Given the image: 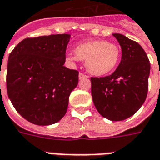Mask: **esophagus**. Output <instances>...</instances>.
<instances>
[{
	"label": "esophagus",
	"instance_id": "34e87169",
	"mask_svg": "<svg viewBox=\"0 0 160 160\" xmlns=\"http://www.w3.org/2000/svg\"><path fill=\"white\" fill-rule=\"evenodd\" d=\"M88 77L87 75H85V74H83V73H82V72H80L78 74V78L79 79H83V78H88Z\"/></svg>",
	"mask_w": 160,
	"mask_h": 160
}]
</instances>
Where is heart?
Masks as SVG:
<instances>
[{
    "label": "heart",
    "instance_id": "1",
    "mask_svg": "<svg viewBox=\"0 0 160 160\" xmlns=\"http://www.w3.org/2000/svg\"><path fill=\"white\" fill-rule=\"evenodd\" d=\"M76 56L70 60H85L88 72L94 76H104L115 70L119 63V48L107 41L96 40L79 44L75 48Z\"/></svg>",
    "mask_w": 160,
    "mask_h": 160
}]
</instances>
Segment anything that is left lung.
<instances>
[{"instance_id": "obj_1", "label": "left lung", "mask_w": 160, "mask_h": 160, "mask_svg": "<svg viewBox=\"0 0 160 160\" xmlns=\"http://www.w3.org/2000/svg\"><path fill=\"white\" fill-rule=\"evenodd\" d=\"M122 48V59L110 76L91 78L94 104L102 117L121 121L131 117L144 103L148 90L150 62L139 43L112 34Z\"/></svg>"}]
</instances>
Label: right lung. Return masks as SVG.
<instances>
[{
	"label": "right lung",
	"mask_w": 160,
	"mask_h": 160,
	"mask_svg": "<svg viewBox=\"0 0 160 160\" xmlns=\"http://www.w3.org/2000/svg\"><path fill=\"white\" fill-rule=\"evenodd\" d=\"M68 34L28 37L12 51L7 91L16 111L37 125H49L67 111L69 96L78 83V72L64 66Z\"/></svg>",
	"instance_id": "obj_1"
}]
</instances>
